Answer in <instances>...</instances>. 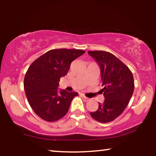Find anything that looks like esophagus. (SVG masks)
<instances>
[{"label":"esophagus","mask_w":156,"mask_h":156,"mask_svg":"<svg viewBox=\"0 0 156 156\" xmlns=\"http://www.w3.org/2000/svg\"><path fill=\"white\" fill-rule=\"evenodd\" d=\"M82 99H83V100H84V101H88L89 100V98L86 97H85V96H84V95H82Z\"/></svg>","instance_id":"obj_1"}]
</instances>
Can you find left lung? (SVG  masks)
<instances>
[{
	"label": "left lung",
	"instance_id": "8db88e82",
	"mask_svg": "<svg viewBox=\"0 0 156 156\" xmlns=\"http://www.w3.org/2000/svg\"><path fill=\"white\" fill-rule=\"evenodd\" d=\"M88 54L99 65L105 98L103 103H99V108L90 115L99 122H110L122 114L133 95V74L129 67L112 53L88 51Z\"/></svg>",
	"mask_w": 156,
	"mask_h": 156
}]
</instances>
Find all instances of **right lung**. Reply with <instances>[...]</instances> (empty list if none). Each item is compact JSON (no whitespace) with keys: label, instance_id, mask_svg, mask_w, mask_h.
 <instances>
[{"label":"right lung","instance_id":"obj_1","mask_svg":"<svg viewBox=\"0 0 156 156\" xmlns=\"http://www.w3.org/2000/svg\"><path fill=\"white\" fill-rule=\"evenodd\" d=\"M84 52L74 49H55L44 53L29 67L24 78L25 94L34 112L42 119L53 122L67 113L78 93L59 91V82L67 75L72 62Z\"/></svg>","mask_w":156,"mask_h":156}]
</instances>
